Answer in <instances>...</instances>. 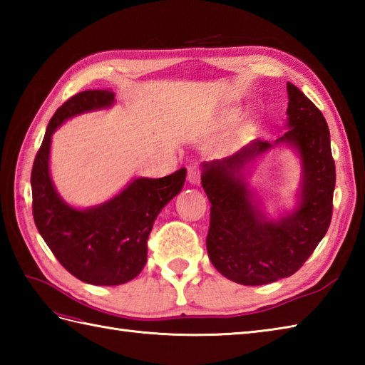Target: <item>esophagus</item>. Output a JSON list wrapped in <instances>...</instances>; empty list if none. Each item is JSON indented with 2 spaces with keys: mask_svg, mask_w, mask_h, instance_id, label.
<instances>
[{
  "mask_svg": "<svg viewBox=\"0 0 365 365\" xmlns=\"http://www.w3.org/2000/svg\"><path fill=\"white\" fill-rule=\"evenodd\" d=\"M200 175H202V173H200L199 166H190L188 168V182L191 185H199L200 183Z\"/></svg>",
  "mask_w": 365,
  "mask_h": 365,
  "instance_id": "obj_1",
  "label": "esophagus"
}]
</instances>
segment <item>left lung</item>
Listing matches in <instances>:
<instances>
[{
	"label": "left lung",
	"instance_id": "obj_1",
	"mask_svg": "<svg viewBox=\"0 0 365 365\" xmlns=\"http://www.w3.org/2000/svg\"><path fill=\"white\" fill-rule=\"evenodd\" d=\"M287 131L274 144L254 139L232 157L202 165V187L212 204L208 257L222 276L242 285H263L297 273L331 222L336 166L328 123L294 84L287 83ZM279 143L300 157L302 185L297 207L271 220L245 177L250 163Z\"/></svg>",
	"mask_w": 365,
	"mask_h": 365
}]
</instances>
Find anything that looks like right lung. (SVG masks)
<instances>
[{
  "label": "right lung",
  "instance_id": "obj_1",
  "mask_svg": "<svg viewBox=\"0 0 365 365\" xmlns=\"http://www.w3.org/2000/svg\"><path fill=\"white\" fill-rule=\"evenodd\" d=\"M114 105L111 91H84L54 113L33 173V215L38 234L68 273L92 285H120L141 273L147 262V238L170 199L182 191L187 169L161 177H139L119 195L89 208L68 205L50 175L51 136L68 119Z\"/></svg>",
  "mask_w": 365,
  "mask_h": 365
}]
</instances>
